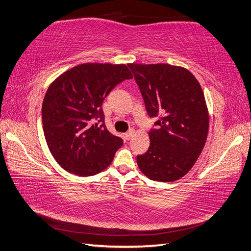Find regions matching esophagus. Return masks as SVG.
I'll return each instance as SVG.
<instances>
[{"mask_svg": "<svg viewBox=\"0 0 251 251\" xmlns=\"http://www.w3.org/2000/svg\"><path fill=\"white\" fill-rule=\"evenodd\" d=\"M134 134V130H129L127 131L126 134H125V137H126V140H130L131 138V136Z\"/></svg>", "mask_w": 251, "mask_h": 251, "instance_id": "obj_1", "label": "esophagus"}]
</instances>
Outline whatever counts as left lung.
I'll return each mask as SVG.
<instances>
[{"mask_svg": "<svg viewBox=\"0 0 251 251\" xmlns=\"http://www.w3.org/2000/svg\"><path fill=\"white\" fill-rule=\"evenodd\" d=\"M150 118V146L137 155L140 170L149 179L171 182L192 169L206 143L209 116L199 81L180 66L129 64Z\"/></svg>", "mask_w": 251, "mask_h": 251, "instance_id": "left-lung-1", "label": "left lung"}]
</instances>
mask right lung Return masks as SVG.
<instances>
[{"label": "right lung", "instance_id": "obj_1", "mask_svg": "<svg viewBox=\"0 0 251 251\" xmlns=\"http://www.w3.org/2000/svg\"><path fill=\"white\" fill-rule=\"evenodd\" d=\"M132 77L125 64L83 63L49 86L42 105L43 129L61 168L85 177L110 165L124 141L105 126L102 104L118 83Z\"/></svg>", "mask_w": 251, "mask_h": 251}]
</instances>
